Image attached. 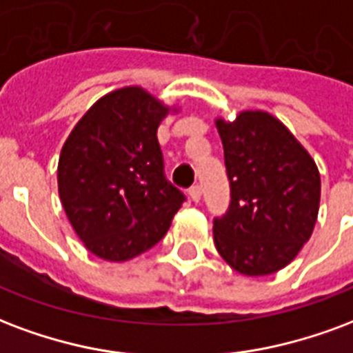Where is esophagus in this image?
Instances as JSON below:
<instances>
[{
    "mask_svg": "<svg viewBox=\"0 0 353 353\" xmlns=\"http://www.w3.org/2000/svg\"><path fill=\"white\" fill-rule=\"evenodd\" d=\"M189 196H190V200H192V202L198 203V202H200V198H202V189H200L198 185H194V187H190Z\"/></svg>",
    "mask_w": 353,
    "mask_h": 353,
    "instance_id": "1",
    "label": "esophagus"
}]
</instances>
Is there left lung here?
I'll return each instance as SVG.
<instances>
[{"instance_id":"left-lung-1","label":"left lung","mask_w":353,"mask_h":353,"mask_svg":"<svg viewBox=\"0 0 353 353\" xmlns=\"http://www.w3.org/2000/svg\"><path fill=\"white\" fill-rule=\"evenodd\" d=\"M232 202L215 219L223 260L247 276L286 268L309 241L320 210V172L286 125L263 110L215 119Z\"/></svg>"}]
</instances>
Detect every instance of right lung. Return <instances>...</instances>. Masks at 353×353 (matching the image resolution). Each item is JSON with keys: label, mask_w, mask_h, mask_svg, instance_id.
Here are the masks:
<instances>
[{"label": "right lung", "mask_w": 353, "mask_h": 353, "mask_svg": "<svg viewBox=\"0 0 353 353\" xmlns=\"http://www.w3.org/2000/svg\"><path fill=\"white\" fill-rule=\"evenodd\" d=\"M177 112L140 85H125L101 97L65 140L57 190L97 258L127 262L168 232L185 196L164 177L157 129Z\"/></svg>", "instance_id": "1"}]
</instances>
